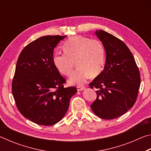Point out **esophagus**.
Returning <instances> with one entry per match:
<instances>
[{"instance_id": "esophagus-1", "label": "esophagus", "mask_w": 151, "mask_h": 151, "mask_svg": "<svg viewBox=\"0 0 151 151\" xmlns=\"http://www.w3.org/2000/svg\"><path fill=\"white\" fill-rule=\"evenodd\" d=\"M76 88H77V91H83V90H84V89H85V87H84V86H76Z\"/></svg>"}]
</instances>
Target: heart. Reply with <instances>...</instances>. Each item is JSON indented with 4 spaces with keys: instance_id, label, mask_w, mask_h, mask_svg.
Wrapping results in <instances>:
<instances>
[{
    "instance_id": "heart-1",
    "label": "heart",
    "mask_w": 151,
    "mask_h": 151,
    "mask_svg": "<svg viewBox=\"0 0 151 151\" xmlns=\"http://www.w3.org/2000/svg\"><path fill=\"white\" fill-rule=\"evenodd\" d=\"M64 52H56L52 62L60 73L72 75L75 66L77 69L71 76L72 85H83L90 77H95L103 70L105 62V50L101 41L83 36L70 37L63 45Z\"/></svg>"
}]
</instances>
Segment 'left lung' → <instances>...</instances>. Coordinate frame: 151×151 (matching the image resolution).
Here are the masks:
<instances>
[{
	"mask_svg": "<svg viewBox=\"0 0 151 151\" xmlns=\"http://www.w3.org/2000/svg\"><path fill=\"white\" fill-rule=\"evenodd\" d=\"M106 51L104 70L89 83L97 89L91 107L101 119L117 118L134 105L139 94L140 76L133 55L124 42L104 30H96Z\"/></svg>",
	"mask_w": 151,
	"mask_h": 151,
	"instance_id": "1",
	"label": "left lung"
}]
</instances>
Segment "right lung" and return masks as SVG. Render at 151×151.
<instances>
[{"mask_svg": "<svg viewBox=\"0 0 151 151\" xmlns=\"http://www.w3.org/2000/svg\"><path fill=\"white\" fill-rule=\"evenodd\" d=\"M66 36H44L20 52L12 82L18 110L25 118L40 125L59 122L68 109L75 86L64 87L66 79L52 62L54 48Z\"/></svg>", "mask_w": 151, "mask_h": 151, "instance_id": "right-lung-1", "label": "right lung"}]
</instances>
